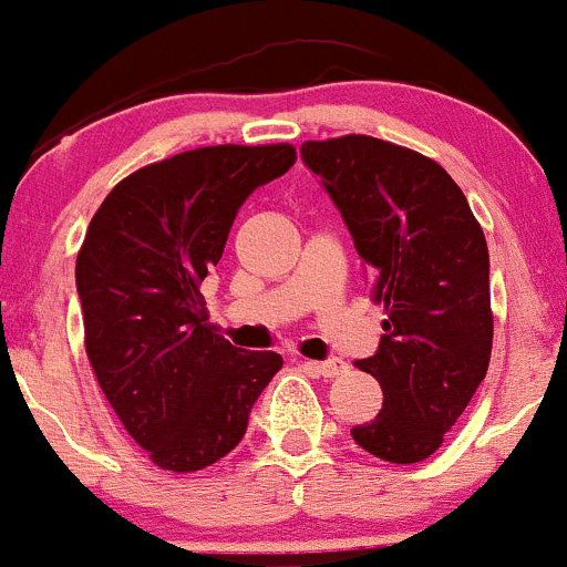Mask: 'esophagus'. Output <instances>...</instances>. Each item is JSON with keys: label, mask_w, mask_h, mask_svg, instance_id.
I'll return each mask as SVG.
<instances>
[{"label": "esophagus", "mask_w": 567, "mask_h": 567, "mask_svg": "<svg viewBox=\"0 0 567 567\" xmlns=\"http://www.w3.org/2000/svg\"><path fill=\"white\" fill-rule=\"evenodd\" d=\"M306 369L311 373H317V377L336 379L347 371V363H343V360H322V363H319V360H308Z\"/></svg>", "instance_id": "34e87169"}]
</instances>
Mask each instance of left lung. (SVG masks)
I'll list each match as a JSON object with an SVG mask.
<instances>
[{
    "mask_svg": "<svg viewBox=\"0 0 567 567\" xmlns=\"http://www.w3.org/2000/svg\"><path fill=\"white\" fill-rule=\"evenodd\" d=\"M300 155L341 209L388 313L377 354L358 360L382 388V410L352 436L371 456L417 464L488 371L486 237L451 174L414 150L349 133L306 142Z\"/></svg>",
    "mask_w": 567,
    "mask_h": 567,
    "instance_id": "8db88e82",
    "label": "left lung"
}]
</instances>
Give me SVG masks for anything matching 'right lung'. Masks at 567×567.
<instances>
[{
    "mask_svg": "<svg viewBox=\"0 0 567 567\" xmlns=\"http://www.w3.org/2000/svg\"><path fill=\"white\" fill-rule=\"evenodd\" d=\"M295 161L291 144L188 150L127 174L92 215L75 259L86 358L161 470L196 472L235 451L281 371V354L218 336L202 281L245 198Z\"/></svg>",
    "mask_w": 567,
    "mask_h": 567,
    "instance_id": "add662e5",
    "label": "right lung"
}]
</instances>
